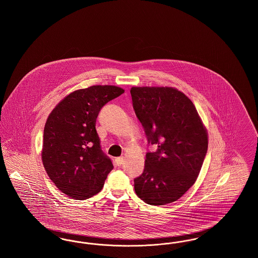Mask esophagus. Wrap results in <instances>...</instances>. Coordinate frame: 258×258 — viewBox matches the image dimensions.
Here are the masks:
<instances>
[{
    "instance_id": "obj_1",
    "label": "esophagus",
    "mask_w": 258,
    "mask_h": 258,
    "mask_svg": "<svg viewBox=\"0 0 258 258\" xmlns=\"http://www.w3.org/2000/svg\"><path fill=\"white\" fill-rule=\"evenodd\" d=\"M123 157H119V158H116V159H115V163H116V165H118V166H121V165L123 164Z\"/></svg>"
}]
</instances>
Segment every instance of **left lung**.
I'll list each match as a JSON object with an SVG mask.
<instances>
[{
    "label": "left lung",
    "mask_w": 258,
    "mask_h": 258,
    "mask_svg": "<svg viewBox=\"0 0 258 258\" xmlns=\"http://www.w3.org/2000/svg\"><path fill=\"white\" fill-rule=\"evenodd\" d=\"M131 94L148 144L156 149L146 154L135 192L150 205L171 203L197 181L207 154V131L191 100L177 89L133 87Z\"/></svg>",
    "instance_id": "left-lung-1"
}]
</instances>
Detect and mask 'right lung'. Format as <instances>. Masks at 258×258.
I'll return each mask as SVG.
<instances>
[{
    "instance_id": "1",
    "label": "right lung",
    "mask_w": 258,
    "mask_h": 258,
    "mask_svg": "<svg viewBox=\"0 0 258 258\" xmlns=\"http://www.w3.org/2000/svg\"><path fill=\"white\" fill-rule=\"evenodd\" d=\"M122 88L96 85L74 91L50 113L43 132L42 163L50 180L74 199L98 194L113 169L96 130L100 109Z\"/></svg>"
}]
</instances>
